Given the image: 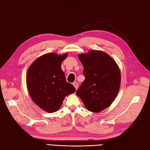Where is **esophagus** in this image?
<instances>
[{
	"label": "esophagus",
	"mask_w": 150,
	"mask_h": 150,
	"mask_svg": "<svg viewBox=\"0 0 150 150\" xmlns=\"http://www.w3.org/2000/svg\"><path fill=\"white\" fill-rule=\"evenodd\" d=\"M73 84V86H74V88L77 90V89H78V84L76 82H74V83H73V84Z\"/></svg>",
	"instance_id": "34e87169"
}]
</instances>
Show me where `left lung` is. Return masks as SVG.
Instances as JSON below:
<instances>
[{"label": "left lung", "instance_id": "1", "mask_svg": "<svg viewBox=\"0 0 150 150\" xmlns=\"http://www.w3.org/2000/svg\"><path fill=\"white\" fill-rule=\"evenodd\" d=\"M78 58L84 67L85 80L76 91L89 111L99 112L110 106L119 92L120 68L108 54L91 50Z\"/></svg>", "mask_w": 150, "mask_h": 150}]
</instances>
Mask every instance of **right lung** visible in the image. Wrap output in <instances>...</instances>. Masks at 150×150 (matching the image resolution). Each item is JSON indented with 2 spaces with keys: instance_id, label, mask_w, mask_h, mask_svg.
<instances>
[{
  "instance_id": "obj_1",
  "label": "right lung",
  "mask_w": 150,
  "mask_h": 150,
  "mask_svg": "<svg viewBox=\"0 0 150 150\" xmlns=\"http://www.w3.org/2000/svg\"><path fill=\"white\" fill-rule=\"evenodd\" d=\"M67 56V53L45 54L32 63L27 72L30 96L36 105L47 112L57 111L65 97L76 91L74 86L66 81L61 69Z\"/></svg>"
}]
</instances>
